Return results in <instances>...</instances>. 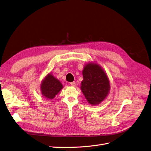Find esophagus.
Wrapping results in <instances>:
<instances>
[{"label": "esophagus", "mask_w": 151, "mask_h": 151, "mask_svg": "<svg viewBox=\"0 0 151 151\" xmlns=\"http://www.w3.org/2000/svg\"><path fill=\"white\" fill-rule=\"evenodd\" d=\"M70 85L71 86H75L76 82H75V81H72V82H70Z\"/></svg>", "instance_id": "esophagus-1"}]
</instances>
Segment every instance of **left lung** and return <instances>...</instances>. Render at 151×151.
<instances>
[{
    "label": "left lung",
    "instance_id": "1",
    "mask_svg": "<svg viewBox=\"0 0 151 151\" xmlns=\"http://www.w3.org/2000/svg\"><path fill=\"white\" fill-rule=\"evenodd\" d=\"M83 80L81 90L88 102L97 105L104 99L109 91L108 78L101 66L97 64L89 63L83 70Z\"/></svg>",
    "mask_w": 151,
    "mask_h": 151
}]
</instances>
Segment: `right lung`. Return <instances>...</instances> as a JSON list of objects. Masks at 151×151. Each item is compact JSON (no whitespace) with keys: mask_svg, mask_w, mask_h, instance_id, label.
<instances>
[{"mask_svg":"<svg viewBox=\"0 0 151 151\" xmlns=\"http://www.w3.org/2000/svg\"><path fill=\"white\" fill-rule=\"evenodd\" d=\"M63 87V85L58 79L52 75L48 74L42 82L41 91L44 97L52 99Z\"/></svg>","mask_w":151,"mask_h":151,"instance_id":"right-lung-1","label":"right lung"}]
</instances>
